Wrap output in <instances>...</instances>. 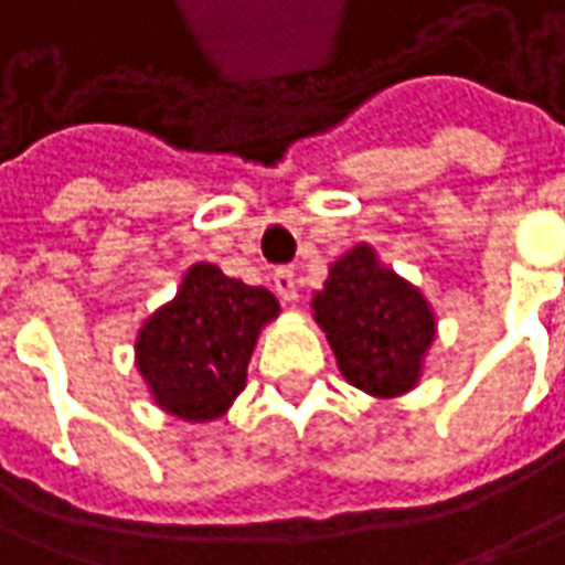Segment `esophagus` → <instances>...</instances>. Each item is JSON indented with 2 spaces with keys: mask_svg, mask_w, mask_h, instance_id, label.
I'll return each instance as SVG.
<instances>
[{
  "mask_svg": "<svg viewBox=\"0 0 565 565\" xmlns=\"http://www.w3.org/2000/svg\"><path fill=\"white\" fill-rule=\"evenodd\" d=\"M275 290H278V296L281 299H287V302H294L296 299V275L290 266H281V269H275Z\"/></svg>",
  "mask_w": 565,
  "mask_h": 565,
  "instance_id": "34e87169",
  "label": "esophagus"
}]
</instances>
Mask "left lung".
Here are the masks:
<instances>
[{
  "instance_id": "8db88e82",
  "label": "left lung",
  "mask_w": 565,
  "mask_h": 565,
  "mask_svg": "<svg viewBox=\"0 0 565 565\" xmlns=\"http://www.w3.org/2000/svg\"><path fill=\"white\" fill-rule=\"evenodd\" d=\"M311 306L351 385L376 397L416 385L434 315L416 287L379 266L370 247L342 256Z\"/></svg>"
}]
</instances>
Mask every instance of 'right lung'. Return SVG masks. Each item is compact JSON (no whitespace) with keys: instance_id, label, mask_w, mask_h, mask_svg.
<instances>
[{"instance_id":"add662e5","label":"right lung","mask_w":565,"mask_h":565,"mask_svg":"<svg viewBox=\"0 0 565 565\" xmlns=\"http://www.w3.org/2000/svg\"><path fill=\"white\" fill-rule=\"evenodd\" d=\"M278 315L266 287L226 278L199 263L173 302L140 330L137 366L159 406L189 422L216 419L242 394L256 333Z\"/></svg>"}]
</instances>
